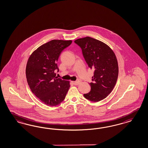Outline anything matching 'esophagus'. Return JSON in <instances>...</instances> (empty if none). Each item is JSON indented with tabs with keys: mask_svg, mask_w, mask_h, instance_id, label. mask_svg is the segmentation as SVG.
Returning <instances> with one entry per match:
<instances>
[{
	"mask_svg": "<svg viewBox=\"0 0 148 148\" xmlns=\"http://www.w3.org/2000/svg\"><path fill=\"white\" fill-rule=\"evenodd\" d=\"M80 83V81H73V84L74 85H78Z\"/></svg>",
	"mask_w": 148,
	"mask_h": 148,
	"instance_id": "34e87169",
	"label": "esophagus"
}]
</instances>
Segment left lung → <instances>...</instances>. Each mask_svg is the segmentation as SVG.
<instances>
[{
  "label": "left lung",
  "mask_w": 148,
  "mask_h": 148,
  "mask_svg": "<svg viewBox=\"0 0 148 148\" xmlns=\"http://www.w3.org/2000/svg\"><path fill=\"white\" fill-rule=\"evenodd\" d=\"M74 42L80 47L88 67L94 70L91 90L84 94L90 101L98 102L106 98L116 85L118 64L111 48L100 40L90 37L77 39Z\"/></svg>",
  "instance_id": "obj_1"
}]
</instances>
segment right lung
<instances>
[{
    "mask_svg": "<svg viewBox=\"0 0 148 148\" xmlns=\"http://www.w3.org/2000/svg\"><path fill=\"white\" fill-rule=\"evenodd\" d=\"M72 40H53L40 45L30 56L25 70L27 82L32 92L46 105L62 103L70 87L69 81L56 76L57 61L63 50Z\"/></svg>",
    "mask_w": 148,
    "mask_h": 148,
    "instance_id": "right-lung-1",
    "label": "right lung"
}]
</instances>
